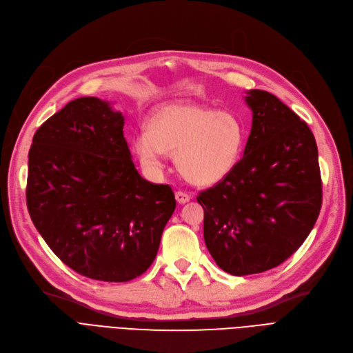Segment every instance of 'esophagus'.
Returning <instances> with one entry per match:
<instances>
[{
	"label": "esophagus",
	"mask_w": 353,
	"mask_h": 353,
	"mask_svg": "<svg viewBox=\"0 0 353 353\" xmlns=\"http://www.w3.org/2000/svg\"><path fill=\"white\" fill-rule=\"evenodd\" d=\"M175 199L178 201L179 204H185V203H188V201L191 199V195H190V194H187V192L178 191V192H175Z\"/></svg>",
	"instance_id": "obj_1"
}]
</instances>
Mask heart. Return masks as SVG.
Here are the masks:
<instances>
[{
	"label": "heart",
	"mask_w": 353,
	"mask_h": 353,
	"mask_svg": "<svg viewBox=\"0 0 353 353\" xmlns=\"http://www.w3.org/2000/svg\"><path fill=\"white\" fill-rule=\"evenodd\" d=\"M245 139L247 130L237 114L196 103H171L150 116L148 133L135 138L133 149L150 172L162 168L163 152L175 154L183 179L210 187L236 170Z\"/></svg>",
	"instance_id": "heart-1"
}]
</instances>
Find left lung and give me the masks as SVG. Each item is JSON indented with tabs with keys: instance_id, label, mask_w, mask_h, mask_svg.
I'll use <instances>...</instances> for the list:
<instances>
[{
	"instance_id": "obj_1",
	"label": "left lung",
	"mask_w": 353,
	"mask_h": 353,
	"mask_svg": "<svg viewBox=\"0 0 353 353\" xmlns=\"http://www.w3.org/2000/svg\"><path fill=\"white\" fill-rule=\"evenodd\" d=\"M253 125L239 165L196 196L204 240L232 276L263 273L307 239L322 207L317 146L307 123L268 92L248 90Z\"/></svg>"
}]
</instances>
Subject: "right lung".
Returning <instances> with one entry per match:
<instances>
[{
    "mask_svg": "<svg viewBox=\"0 0 353 353\" xmlns=\"http://www.w3.org/2000/svg\"><path fill=\"white\" fill-rule=\"evenodd\" d=\"M125 117L79 97L37 129L28 154L27 208L53 253L81 276L122 283L154 263L176 201L137 171Z\"/></svg>",
    "mask_w": 353,
    "mask_h": 353,
    "instance_id": "right-lung-1",
    "label": "right lung"
}]
</instances>
